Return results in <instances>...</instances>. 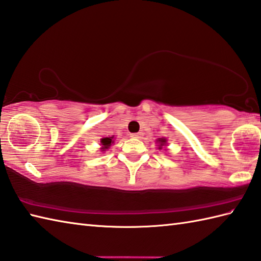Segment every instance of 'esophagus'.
Here are the masks:
<instances>
[{
    "mask_svg": "<svg viewBox=\"0 0 261 261\" xmlns=\"http://www.w3.org/2000/svg\"><path fill=\"white\" fill-rule=\"evenodd\" d=\"M130 137L131 138H141V134L140 132H138V134H131Z\"/></svg>",
    "mask_w": 261,
    "mask_h": 261,
    "instance_id": "34e87169",
    "label": "esophagus"
}]
</instances>
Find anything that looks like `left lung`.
Segmentation results:
<instances>
[{"instance_id": "8db88e82", "label": "left lung", "mask_w": 261, "mask_h": 261, "mask_svg": "<svg viewBox=\"0 0 261 261\" xmlns=\"http://www.w3.org/2000/svg\"><path fill=\"white\" fill-rule=\"evenodd\" d=\"M157 142H159V149H163V146L167 145V140H166L165 138H159Z\"/></svg>"}]
</instances>
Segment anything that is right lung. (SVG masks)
Listing matches in <instances>:
<instances>
[{"mask_svg":"<svg viewBox=\"0 0 261 261\" xmlns=\"http://www.w3.org/2000/svg\"><path fill=\"white\" fill-rule=\"evenodd\" d=\"M114 142L113 137H109V138H103L101 139V146H102V151H105L107 149H109L111 147V145Z\"/></svg>","mask_w":261,"mask_h":261,"instance_id":"right-lung-1","label":"right lung"}]
</instances>
